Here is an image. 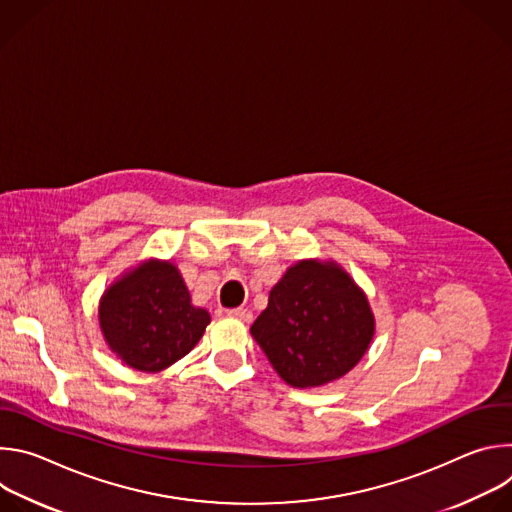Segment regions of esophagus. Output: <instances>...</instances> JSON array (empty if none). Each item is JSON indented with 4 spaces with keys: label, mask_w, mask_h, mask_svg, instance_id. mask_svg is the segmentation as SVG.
I'll return each instance as SVG.
<instances>
[{
    "label": "esophagus",
    "mask_w": 512,
    "mask_h": 512,
    "mask_svg": "<svg viewBox=\"0 0 512 512\" xmlns=\"http://www.w3.org/2000/svg\"><path fill=\"white\" fill-rule=\"evenodd\" d=\"M229 316L231 318H237L241 322H251L253 320V312L249 308H235V310H229Z\"/></svg>",
    "instance_id": "obj_1"
}]
</instances>
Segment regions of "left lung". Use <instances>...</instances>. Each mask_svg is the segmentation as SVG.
I'll use <instances>...</instances> for the list:
<instances>
[{"label": "left lung", "mask_w": 512, "mask_h": 512, "mask_svg": "<svg viewBox=\"0 0 512 512\" xmlns=\"http://www.w3.org/2000/svg\"><path fill=\"white\" fill-rule=\"evenodd\" d=\"M251 334L291 387H320L367 352L375 320L367 298L334 263L300 261L271 289Z\"/></svg>", "instance_id": "left-lung-1"}]
</instances>
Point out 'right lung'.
I'll return each mask as SVG.
<instances>
[{
    "instance_id": "1",
    "label": "right lung",
    "mask_w": 512,
    "mask_h": 512,
    "mask_svg": "<svg viewBox=\"0 0 512 512\" xmlns=\"http://www.w3.org/2000/svg\"><path fill=\"white\" fill-rule=\"evenodd\" d=\"M99 320L107 344L125 364L158 373L196 346L210 316L190 304L172 263L150 261L107 289Z\"/></svg>"
}]
</instances>
